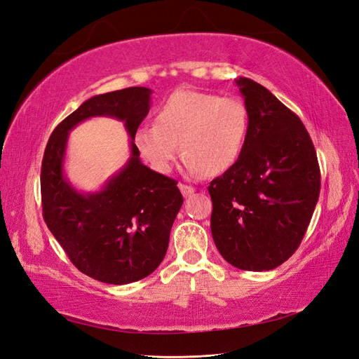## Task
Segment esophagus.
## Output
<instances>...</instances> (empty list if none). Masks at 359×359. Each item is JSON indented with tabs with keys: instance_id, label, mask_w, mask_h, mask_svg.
Here are the masks:
<instances>
[{
	"instance_id": "obj_1",
	"label": "esophagus",
	"mask_w": 359,
	"mask_h": 359,
	"mask_svg": "<svg viewBox=\"0 0 359 359\" xmlns=\"http://www.w3.org/2000/svg\"><path fill=\"white\" fill-rule=\"evenodd\" d=\"M178 187H180V190H181L184 198H189V196H191V194L194 193V189L190 187V186H186V184H180Z\"/></svg>"
}]
</instances>
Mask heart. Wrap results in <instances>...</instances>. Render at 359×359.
Wrapping results in <instances>:
<instances>
[{
  "mask_svg": "<svg viewBox=\"0 0 359 359\" xmlns=\"http://www.w3.org/2000/svg\"><path fill=\"white\" fill-rule=\"evenodd\" d=\"M247 135L248 112L241 100L178 90L158 106L156 123L136 128L133 142L139 156L156 172L172 169L181 144L187 172L219 175L240 158Z\"/></svg>",
  "mask_w": 359,
  "mask_h": 359,
  "instance_id": "1",
  "label": "heart"
}]
</instances>
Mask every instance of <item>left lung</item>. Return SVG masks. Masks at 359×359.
<instances>
[{
  "mask_svg": "<svg viewBox=\"0 0 359 359\" xmlns=\"http://www.w3.org/2000/svg\"><path fill=\"white\" fill-rule=\"evenodd\" d=\"M248 112L243 153L211 181V233L231 265L274 269L295 253L319 199L316 149L301 119L265 86L236 78Z\"/></svg>",
  "mask_w": 359,
  "mask_h": 359,
  "instance_id": "left-lung-1",
  "label": "left lung"
}]
</instances>
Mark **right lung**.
Segmentation results:
<instances>
[{
    "label": "right lung",
    "mask_w": 359,
    "mask_h": 359,
    "mask_svg": "<svg viewBox=\"0 0 359 359\" xmlns=\"http://www.w3.org/2000/svg\"><path fill=\"white\" fill-rule=\"evenodd\" d=\"M151 94L145 86H132L91 97L53 130L43 156V219L73 265L102 283H133L156 271L182 205L177 181L145 166L133 142ZM94 116L125 123L130 157L100 191L85 194L65 177L63 160L71 130Z\"/></svg>",
    "instance_id": "1"
}]
</instances>
